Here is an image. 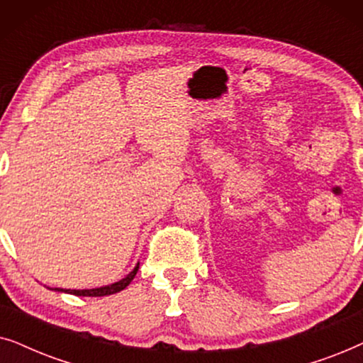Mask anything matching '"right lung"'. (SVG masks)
I'll return each instance as SVG.
<instances>
[{"label": "right lung", "instance_id": "right-lung-1", "mask_svg": "<svg viewBox=\"0 0 363 363\" xmlns=\"http://www.w3.org/2000/svg\"><path fill=\"white\" fill-rule=\"evenodd\" d=\"M138 269H139V264L133 269V272H129L124 279H121L119 282L111 284V286H104V287H98V289H84V291H71V289H57L56 287L55 291H57V292H67V294H72V296H81V297H104V296H111V294L124 291V289L128 287L129 284H131V280L136 277Z\"/></svg>", "mask_w": 363, "mask_h": 363}]
</instances>
